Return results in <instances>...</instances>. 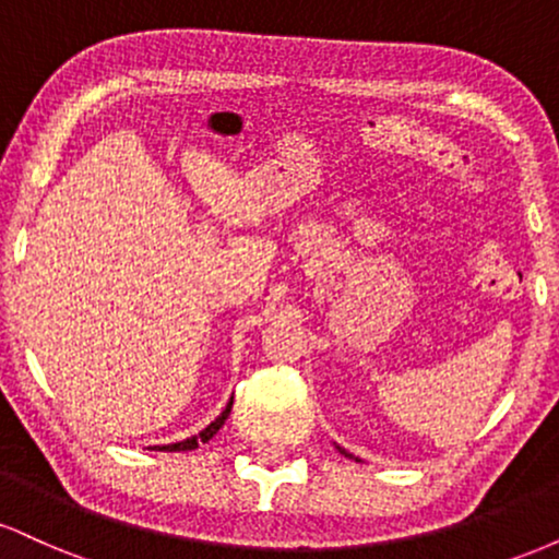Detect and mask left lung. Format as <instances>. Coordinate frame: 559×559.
<instances>
[{
  "label": "left lung",
  "mask_w": 559,
  "mask_h": 559,
  "mask_svg": "<svg viewBox=\"0 0 559 559\" xmlns=\"http://www.w3.org/2000/svg\"><path fill=\"white\" fill-rule=\"evenodd\" d=\"M338 449H342V447H338ZM342 452H344V449H342ZM346 454V452H344ZM346 457H352V454H346Z\"/></svg>",
  "instance_id": "obj_1"
}]
</instances>
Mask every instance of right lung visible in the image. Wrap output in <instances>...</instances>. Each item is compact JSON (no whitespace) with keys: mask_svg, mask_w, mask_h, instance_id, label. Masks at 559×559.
Segmentation results:
<instances>
[{"mask_svg":"<svg viewBox=\"0 0 559 559\" xmlns=\"http://www.w3.org/2000/svg\"><path fill=\"white\" fill-rule=\"evenodd\" d=\"M230 404H234V400L228 402V407L223 409V413L217 415V418L210 423L204 431H199L197 436H191V439H186V441H178V444H165V447H157V449H159V452H191V449H197L199 444H204V441H210L217 431H221L223 423H226V418L230 415Z\"/></svg>","mask_w":559,"mask_h":559,"instance_id":"1","label":"right lung"}]
</instances>
